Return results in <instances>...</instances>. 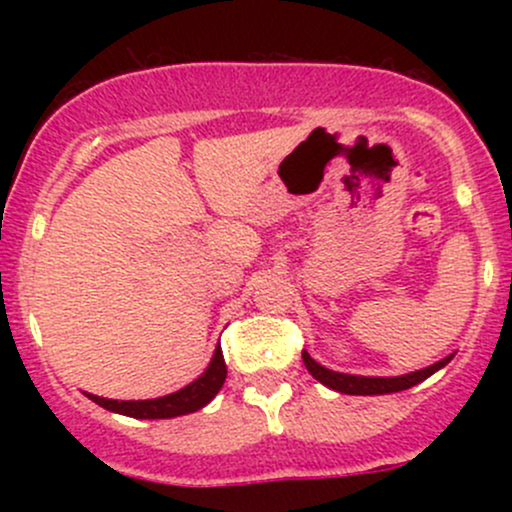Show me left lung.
I'll use <instances>...</instances> for the list:
<instances>
[{"label":"left lung","instance_id":"1","mask_svg":"<svg viewBox=\"0 0 512 512\" xmlns=\"http://www.w3.org/2000/svg\"><path fill=\"white\" fill-rule=\"evenodd\" d=\"M450 358H443V361L433 363L424 370H414L409 375H395V378H366V375H346V373H337V370H330L320 363L310 358L308 351H303V363L305 368L310 370L315 380H320L322 385L332 387V390L344 392V395H390V392H399V390H409V387L419 385L421 380H426L428 375H433L436 370H440L445 363H450Z\"/></svg>","mask_w":512,"mask_h":512}]
</instances>
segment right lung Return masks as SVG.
I'll return each instance as SVG.
<instances>
[{
  "mask_svg": "<svg viewBox=\"0 0 512 512\" xmlns=\"http://www.w3.org/2000/svg\"><path fill=\"white\" fill-rule=\"evenodd\" d=\"M223 380H226V363H223L221 346H216L214 358H211L209 368L202 375L182 390L173 395L158 397V399H137V402H117V399H105L88 395L98 407L115 411V414L132 416V419H173V416L192 414V411L202 409L214 399L216 392L221 390Z\"/></svg>",
  "mask_w": 512,
  "mask_h": 512,
  "instance_id": "obj_1",
  "label": "right lung"
}]
</instances>
